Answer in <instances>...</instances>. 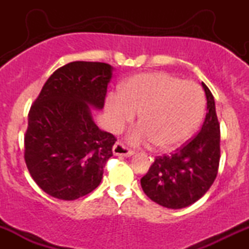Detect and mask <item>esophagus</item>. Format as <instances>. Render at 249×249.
<instances>
[{"mask_svg": "<svg viewBox=\"0 0 249 249\" xmlns=\"http://www.w3.org/2000/svg\"><path fill=\"white\" fill-rule=\"evenodd\" d=\"M112 151H113V154H116V156H124V157H131V156H133V153H134L132 150L127 148L121 142H116V144L113 145Z\"/></svg>", "mask_w": 249, "mask_h": 249, "instance_id": "esophagus-1", "label": "esophagus"}]
</instances>
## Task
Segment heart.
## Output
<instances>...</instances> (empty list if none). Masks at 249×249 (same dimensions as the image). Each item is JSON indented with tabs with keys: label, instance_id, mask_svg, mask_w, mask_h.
Returning a JSON list of instances; mask_svg holds the SVG:
<instances>
[{
	"label": "heart",
	"instance_id": "obj_1",
	"mask_svg": "<svg viewBox=\"0 0 249 249\" xmlns=\"http://www.w3.org/2000/svg\"><path fill=\"white\" fill-rule=\"evenodd\" d=\"M108 124L121 132L139 112V126L130 134L134 145L173 148L192 136L205 112L204 92L193 82L165 72L131 77L119 93L107 99Z\"/></svg>",
	"mask_w": 249,
	"mask_h": 249
}]
</instances>
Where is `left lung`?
Here are the masks:
<instances>
[{"label": "left lung", "instance_id": "1", "mask_svg": "<svg viewBox=\"0 0 249 249\" xmlns=\"http://www.w3.org/2000/svg\"><path fill=\"white\" fill-rule=\"evenodd\" d=\"M207 113L200 132L170 156L157 157L141 179L142 191L160 206L179 210L194 204L212 186L220 161V125L210 89Z\"/></svg>", "mask_w": 249, "mask_h": 249}]
</instances>
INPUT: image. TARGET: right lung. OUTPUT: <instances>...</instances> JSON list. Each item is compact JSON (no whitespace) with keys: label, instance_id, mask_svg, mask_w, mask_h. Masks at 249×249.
<instances>
[{"label":"right lung","instance_id":"add662e5","mask_svg":"<svg viewBox=\"0 0 249 249\" xmlns=\"http://www.w3.org/2000/svg\"><path fill=\"white\" fill-rule=\"evenodd\" d=\"M112 70L107 63L71 62L49 77L31 105L25 164L53 198L78 199L101 184L117 139L97 126L91 107H104Z\"/></svg>","mask_w":249,"mask_h":249}]
</instances>
